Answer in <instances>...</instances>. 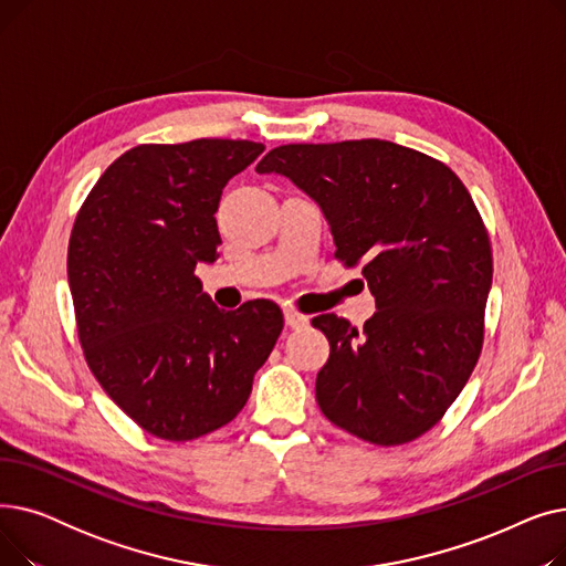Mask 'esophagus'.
<instances>
[{
    "label": "esophagus",
    "mask_w": 566,
    "mask_h": 566,
    "mask_svg": "<svg viewBox=\"0 0 566 566\" xmlns=\"http://www.w3.org/2000/svg\"><path fill=\"white\" fill-rule=\"evenodd\" d=\"M284 321H286V325H289V328H293V331H298V328H305V325L310 323V318H307L305 314H301V312H295V310H284Z\"/></svg>",
    "instance_id": "1"
}]
</instances>
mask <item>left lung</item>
<instances>
[{
  "instance_id": "obj_1",
  "label": "left lung",
  "mask_w": 566,
  "mask_h": 566,
  "mask_svg": "<svg viewBox=\"0 0 566 566\" xmlns=\"http://www.w3.org/2000/svg\"><path fill=\"white\" fill-rule=\"evenodd\" d=\"M303 188L328 218L335 259L363 265L376 314L358 331L312 318L331 342L316 401L335 427L380 448L436 427L480 360L493 277L486 224L461 178L385 139L284 144L256 165Z\"/></svg>"
}]
</instances>
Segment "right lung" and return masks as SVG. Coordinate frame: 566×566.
I'll list each match as a JSON object with an SVG mask.
<instances>
[{
    "label": "right lung",
    "mask_w": 566,
    "mask_h": 566,
    "mask_svg": "<svg viewBox=\"0 0 566 566\" xmlns=\"http://www.w3.org/2000/svg\"><path fill=\"white\" fill-rule=\"evenodd\" d=\"M261 151L250 139L137 144L77 211L69 284L84 360L156 438L186 442L229 424L284 328L275 303L224 312L195 277L222 243V188Z\"/></svg>",
    "instance_id": "add662e5"
}]
</instances>
